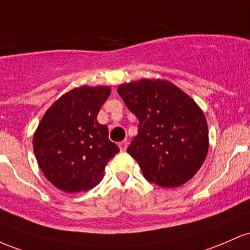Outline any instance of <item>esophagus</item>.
Masks as SVG:
<instances>
[{"label":"esophagus","instance_id":"34e87169","mask_svg":"<svg viewBox=\"0 0 250 250\" xmlns=\"http://www.w3.org/2000/svg\"><path fill=\"white\" fill-rule=\"evenodd\" d=\"M127 145H128V142L127 140H123V142L119 143V148L122 152H124V151H126V148H127Z\"/></svg>","mask_w":250,"mask_h":250}]
</instances>
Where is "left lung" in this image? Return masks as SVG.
Returning <instances> with one entry per match:
<instances>
[{"label": "left lung", "instance_id": "1", "mask_svg": "<svg viewBox=\"0 0 250 250\" xmlns=\"http://www.w3.org/2000/svg\"><path fill=\"white\" fill-rule=\"evenodd\" d=\"M118 93L138 118V134L127 152L145 179L162 188L181 187L200 170L209 146L203 112L189 95L164 80L124 83Z\"/></svg>", "mask_w": 250, "mask_h": 250}]
</instances>
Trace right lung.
Listing matches in <instances>:
<instances>
[{
  "instance_id": "1",
  "label": "right lung",
  "mask_w": 250,
  "mask_h": 250,
  "mask_svg": "<svg viewBox=\"0 0 250 250\" xmlns=\"http://www.w3.org/2000/svg\"><path fill=\"white\" fill-rule=\"evenodd\" d=\"M111 88H74L44 113L33 139L39 167L50 183L66 192L87 191L103 179L105 165L119 152L107 126L97 116Z\"/></svg>"
}]
</instances>
